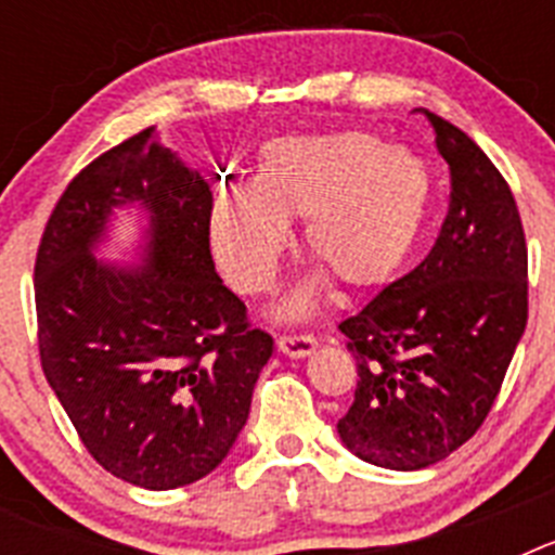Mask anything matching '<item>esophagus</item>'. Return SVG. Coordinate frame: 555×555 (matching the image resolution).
Returning a JSON list of instances; mask_svg holds the SVG:
<instances>
[{
	"label": "esophagus",
	"instance_id": "1",
	"mask_svg": "<svg viewBox=\"0 0 555 555\" xmlns=\"http://www.w3.org/2000/svg\"><path fill=\"white\" fill-rule=\"evenodd\" d=\"M278 350L288 358H306L317 350V338L308 333H288V336L278 338Z\"/></svg>",
	"mask_w": 555,
	"mask_h": 555
}]
</instances>
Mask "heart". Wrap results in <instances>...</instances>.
I'll use <instances>...</instances> for the list:
<instances>
[{"mask_svg": "<svg viewBox=\"0 0 555 555\" xmlns=\"http://www.w3.org/2000/svg\"><path fill=\"white\" fill-rule=\"evenodd\" d=\"M430 205V171L420 155L384 146L366 132L288 135L258 155L253 183L217 189L208 210L210 253L230 286L272 288L288 247V224L302 219L311 261L347 288L380 286L409 261ZM311 292L286 302L302 317Z\"/></svg>", "mask_w": 555, "mask_h": 555, "instance_id": "heart-1", "label": "heart"}]
</instances>
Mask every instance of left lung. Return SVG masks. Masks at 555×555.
I'll return each mask as SVG.
<instances>
[{
  "mask_svg": "<svg viewBox=\"0 0 555 555\" xmlns=\"http://www.w3.org/2000/svg\"><path fill=\"white\" fill-rule=\"evenodd\" d=\"M425 116L450 166L439 238L338 325L358 366L338 436L386 469L430 467L473 439L528 322V247L512 189L467 132Z\"/></svg>",
  "mask_w": 555,
  "mask_h": 555,
  "instance_id": "1",
  "label": "left lung"
}]
</instances>
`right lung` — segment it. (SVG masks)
<instances>
[{
  "label": "right lung",
  "mask_w": 555,
  "mask_h": 555,
  "mask_svg": "<svg viewBox=\"0 0 555 555\" xmlns=\"http://www.w3.org/2000/svg\"><path fill=\"white\" fill-rule=\"evenodd\" d=\"M210 199L199 171L146 127L66 185L38 244L43 375L96 464L155 492L222 464L272 358V336L214 267ZM127 202L151 214L144 270L93 258L109 210Z\"/></svg>",
  "instance_id": "obj_1"
}]
</instances>
